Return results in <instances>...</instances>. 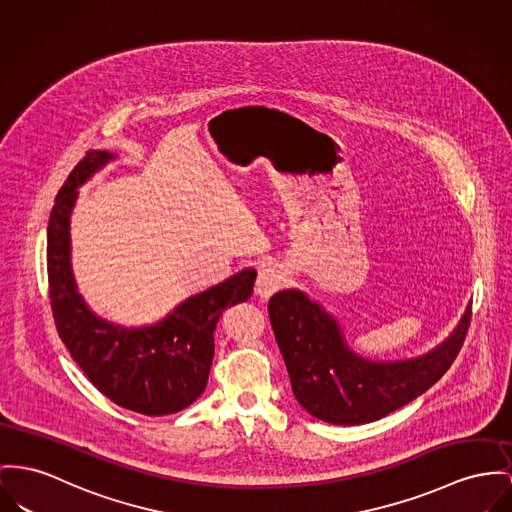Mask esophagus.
I'll return each mask as SVG.
<instances>
[{
	"instance_id": "obj_1",
	"label": "esophagus",
	"mask_w": 512,
	"mask_h": 512,
	"mask_svg": "<svg viewBox=\"0 0 512 512\" xmlns=\"http://www.w3.org/2000/svg\"><path fill=\"white\" fill-rule=\"evenodd\" d=\"M287 283V272L277 264H266L260 268L256 279V295L262 299L272 297L277 289Z\"/></svg>"
}]
</instances>
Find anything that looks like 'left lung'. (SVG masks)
I'll list each match as a JSON object with an SVG mask.
<instances>
[{"instance_id":"obj_1","label":"left lung","mask_w":512,"mask_h":512,"mask_svg":"<svg viewBox=\"0 0 512 512\" xmlns=\"http://www.w3.org/2000/svg\"><path fill=\"white\" fill-rule=\"evenodd\" d=\"M268 312L297 402L326 423L363 425L406 406L448 371L466 338L472 303L448 338L398 361L355 353L336 316L299 289L275 293Z\"/></svg>"}]
</instances>
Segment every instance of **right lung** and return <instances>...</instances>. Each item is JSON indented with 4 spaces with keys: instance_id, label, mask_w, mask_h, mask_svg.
I'll return each mask as SVG.
<instances>
[{
    "instance_id": "obj_1",
    "label": "right lung",
    "mask_w": 512,
    "mask_h": 512,
    "mask_svg": "<svg viewBox=\"0 0 512 512\" xmlns=\"http://www.w3.org/2000/svg\"><path fill=\"white\" fill-rule=\"evenodd\" d=\"M116 155L89 151L56 196L48 221V283L56 328L93 386L120 408L169 415L204 394L215 353V326L227 307L250 299L256 270L244 268L190 295L155 324L126 328L95 314L71 270V211L79 190Z\"/></svg>"
}]
</instances>
